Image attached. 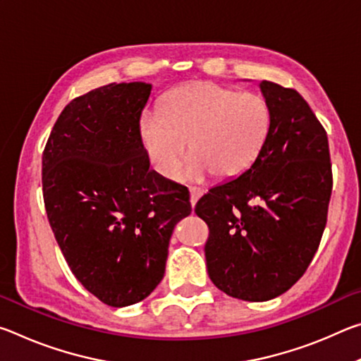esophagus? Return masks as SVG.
Masks as SVG:
<instances>
[{
    "label": "esophagus",
    "mask_w": 361,
    "mask_h": 361,
    "mask_svg": "<svg viewBox=\"0 0 361 361\" xmlns=\"http://www.w3.org/2000/svg\"><path fill=\"white\" fill-rule=\"evenodd\" d=\"M189 192H191V205L194 207L195 202L200 199V195H204V189L199 188V186H191L189 188Z\"/></svg>",
    "instance_id": "esophagus-1"
}]
</instances>
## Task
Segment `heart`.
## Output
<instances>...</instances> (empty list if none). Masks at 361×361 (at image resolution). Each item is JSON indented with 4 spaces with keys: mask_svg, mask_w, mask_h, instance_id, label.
I'll return each mask as SVG.
<instances>
[{
    "mask_svg": "<svg viewBox=\"0 0 361 361\" xmlns=\"http://www.w3.org/2000/svg\"><path fill=\"white\" fill-rule=\"evenodd\" d=\"M271 127L267 102L255 92L195 81L164 97L159 114L140 121V138L151 166L173 180L189 154L192 178L212 173L234 180L259 157Z\"/></svg>",
    "mask_w": 361,
    "mask_h": 361,
    "instance_id": "1",
    "label": "heart"
}]
</instances>
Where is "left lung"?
Listing matches in <instances>:
<instances>
[{
  "label": "left lung",
  "mask_w": 361,
  "mask_h": 361,
  "mask_svg": "<svg viewBox=\"0 0 361 361\" xmlns=\"http://www.w3.org/2000/svg\"><path fill=\"white\" fill-rule=\"evenodd\" d=\"M271 127L239 178L212 188L194 212L209 226L207 271L216 288L269 301L304 276L320 245L333 189L326 130L295 89L262 81Z\"/></svg>",
  "instance_id": "left-lung-1"
}]
</instances>
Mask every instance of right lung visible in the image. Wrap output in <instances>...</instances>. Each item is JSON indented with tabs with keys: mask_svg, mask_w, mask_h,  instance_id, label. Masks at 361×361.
<instances>
[{
	"mask_svg": "<svg viewBox=\"0 0 361 361\" xmlns=\"http://www.w3.org/2000/svg\"><path fill=\"white\" fill-rule=\"evenodd\" d=\"M151 84L121 82L71 100L42 151V197L66 262L111 307L149 296L166 272L186 186L149 170L140 119Z\"/></svg>",
	"mask_w": 361,
	"mask_h": 361,
	"instance_id": "right-lung-1",
	"label": "right lung"
}]
</instances>
